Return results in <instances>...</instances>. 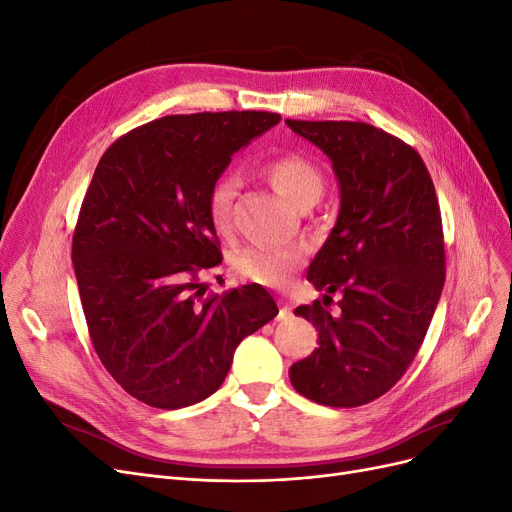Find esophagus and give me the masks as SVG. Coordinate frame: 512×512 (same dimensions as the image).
Wrapping results in <instances>:
<instances>
[{
  "label": "esophagus",
  "instance_id": "1",
  "mask_svg": "<svg viewBox=\"0 0 512 512\" xmlns=\"http://www.w3.org/2000/svg\"><path fill=\"white\" fill-rule=\"evenodd\" d=\"M290 316V307L286 303H280V314H277V320H286Z\"/></svg>",
  "mask_w": 512,
  "mask_h": 512
}]
</instances>
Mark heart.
<instances>
[{"label": "heart", "mask_w": 512, "mask_h": 512, "mask_svg": "<svg viewBox=\"0 0 512 512\" xmlns=\"http://www.w3.org/2000/svg\"><path fill=\"white\" fill-rule=\"evenodd\" d=\"M262 173L271 181L273 188L288 198L292 205H303L307 200H318L324 188L320 168L297 153L271 158L262 166ZM232 200H235V179L230 175L220 177L211 185L207 196L209 220L218 230H226L230 224ZM303 252L299 247L280 245H247L235 254V269L256 284L282 286L288 277L301 267Z\"/></svg>", "instance_id": "b5f03b06"}]
</instances>
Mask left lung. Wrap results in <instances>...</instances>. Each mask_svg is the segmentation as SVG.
Segmentation results:
<instances>
[{
  "label": "left lung",
  "mask_w": 512,
  "mask_h": 512,
  "mask_svg": "<svg viewBox=\"0 0 512 512\" xmlns=\"http://www.w3.org/2000/svg\"><path fill=\"white\" fill-rule=\"evenodd\" d=\"M286 126L333 164L339 213L307 269L322 301L294 314L312 322L318 348L290 367L303 397L354 408L404 376L427 335L444 288V239L436 188L418 153L361 121H294Z\"/></svg>",
  "instance_id": "8db88e82"
}]
</instances>
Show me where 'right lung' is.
I'll use <instances>...</instances> for the list:
<instances>
[{
  "instance_id": "obj_1",
  "label": "right lung",
  "mask_w": 512,
  "mask_h": 512,
  "mask_svg": "<svg viewBox=\"0 0 512 512\" xmlns=\"http://www.w3.org/2000/svg\"><path fill=\"white\" fill-rule=\"evenodd\" d=\"M280 119L162 117L121 136L96 166L72 239L76 284L102 365L147 406L177 410L213 395L243 337L277 316L260 284L203 299L196 271L222 262L211 185Z\"/></svg>"
}]
</instances>
